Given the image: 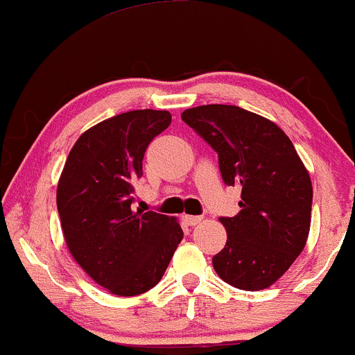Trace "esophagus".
Here are the masks:
<instances>
[{
	"label": "esophagus",
	"mask_w": 355,
	"mask_h": 355,
	"mask_svg": "<svg viewBox=\"0 0 355 355\" xmlns=\"http://www.w3.org/2000/svg\"><path fill=\"white\" fill-rule=\"evenodd\" d=\"M202 220H203V217H198V215H183V222L190 227L197 225V223H200Z\"/></svg>",
	"instance_id": "esophagus-1"
}]
</instances>
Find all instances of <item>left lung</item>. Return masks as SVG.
Here are the masks:
<instances>
[{"label":"left lung","mask_w":355,"mask_h":355,"mask_svg":"<svg viewBox=\"0 0 355 355\" xmlns=\"http://www.w3.org/2000/svg\"><path fill=\"white\" fill-rule=\"evenodd\" d=\"M218 153L227 185L242 189L240 211L222 217L227 243L214 255L223 282L263 291L282 277L307 243L312 182L291 138L274 121L234 105H202L182 113Z\"/></svg>","instance_id":"1"}]
</instances>
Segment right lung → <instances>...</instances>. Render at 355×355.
I'll return each instance as SVG.
<instances>
[{
  "instance_id": "right-lung-1",
  "label": "right lung",
  "mask_w": 355,
  "mask_h": 355,
  "mask_svg": "<svg viewBox=\"0 0 355 355\" xmlns=\"http://www.w3.org/2000/svg\"><path fill=\"white\" fill-rule=\"evenodd\" d=\"M166 110H133L100 121L73 145L56 189L64 242L110 294L140 295L164 277L183 239L175 217L133 211L146 146L168 128Z\"/></svg>"
}]
</instances>
